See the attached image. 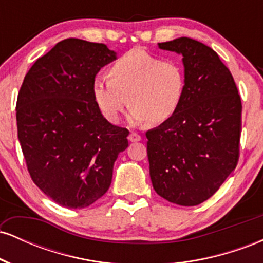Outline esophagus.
Instances as JSON below:
<instances>
[{
    "instance_id": "esophagus-1",
    "label": "esophagus",
    "mask_w": 263,
    "mask_h": 263,
    "mask_svg": "<svg viewBox=\"0 0 263 263\" xmlns=\"http://www.w3.org/2000/svg\"><path fill=\"white\" fill-rule=\"evenodd\" d=\"M141 136L138 135V134H136V132H131V134L128 135V140L131 141V142H138V141H141Z\"/></svg>"
}]
</instances>
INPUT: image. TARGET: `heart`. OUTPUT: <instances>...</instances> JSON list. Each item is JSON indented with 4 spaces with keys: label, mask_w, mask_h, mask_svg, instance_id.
Returning <instances> with one entry per match:
<instances>
[{
    "label": "heart",
    "mask_w": 263,
    "mask_h": 263,
    "mask_svg": "<svg viewBox=\"0 0 263 263\" xmlns=\"http://www.w3.org/2000/svg\"><path fill=\"white\" fill-rule=\"evenodd\" d=\"M186 84L185 68L180 62L132 49L110 65L108 79L93 80L92 96L108 122H119L128 104L132 123L148 120L157 125L177 114L185 96Z\"/></svg>",
    "instance_id": "b5f03b06"
}]
</instances>
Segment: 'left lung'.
<instances>
[{
    "instance_id": "obj_1",
    "label": "left lung",
    "mask_w": 263,
    "mask_h": 263,
    "mask_svg": "<svg viewBox=\"0 0 263 263\" xmlns=\"http://www.w3.org/2000/svg\"><path fill=\"white\" fill-rule=\"evenodd\" d=\"M158 47L182 54L188 84L177 114L146 132L151 180L165 200L194 206L236 168L242 104L230 70L210 47L186 37Z\"/></svg>"
}]
</instances>
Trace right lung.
I'll return each mask as SVG.
<instances>
[{"mask_svg": "<svg viewBox=\"0 0 263 263\" xmlns=\"http://www.w3.org/2000/svg\"><path fill=\"white\" fill-rule=\"evenodd\" d=\"M114 59L106 44L64 39L35 60L18 92V140L29 176L68 209L107 192L114 163L128 146V129L111 125L92 96L96 74Z\"/></svg>", "mask_w": 263, "mask_h": 263, "instance_id": "right-lung-1", "label": "right lung"}]
</instances>
